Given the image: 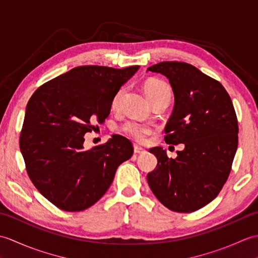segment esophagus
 Instances as JSON below:
<instances>
[{"mask_svg":"<svg viewBox=\"0 0 258 258\" xmlns=\"http://www.w3.org/2000/svg\"><path fill=\"white\" fill-rule=\"evenodd\" d=\"M145 152H146V150L143 149V147H141L139 145H134V153H135V154H144Z\"/></svg>","mask_w":258,"mask_h":258,"instance_id":"34e87169","label":"esophagus"}]
</instances>
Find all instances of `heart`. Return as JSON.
Masks as SVG:
<instances>
[{"label":"heart","instance_id":"heart-1","mask_svg":"<svg viewBox=\"0 0 258 258\" xmlns=\"http://www.w3.org/2000/svg\"><path fill=\"white\" fill-rule=\"evenodd\" d=\"M144 90L150 100H152L153 97H155L157 95L163 94V93H171L172 94L171 86H169L166 82H164L160 79L147 80L145 82ZM124 92H125V89L122 87V89H119L116 93H115L111 101L112 108L115 109L118 107L120 100H122V97L124 95ZM120 130H122V132L124 134L130 136V138H132L139 142H144L147 140V138H149L151 134H153V132H154V126H152L150 124L141 123V122H138V120H127V122H125L122 125Z\"/></svg>","mask_w":258,"mask_h":258}]
</instances>
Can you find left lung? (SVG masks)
I'll return each mask as SVG.
<instances>
[{
	"label": "left lung",
	"mask_w": 258,
	"mask_h": 258,
	"mask_svg": "<svg viewBox=\"0 0 258 258\" xmlns=\"http://www.w3.org/2000/svg\"><path fill=\"white\" fill-rule=\"evenodd\" d=\"M147 71L166 76L175 105L165 126L167 144H184L176 158L162 147L150 150L157 166L147 174L153 193L168 210L190 213L220 193L238 144L236 113L220 82L184 62H161Z\"/></svg>",
	"instance_id": "obj_1"
}]
</instances>
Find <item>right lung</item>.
<instances>
[{
  "mask_svg": "<svg viewBox=\"0 0 258 258\" xmlns=\"http://www.w3.org/2000/svg\"><path fill=\"white\" fill-rule=\"evenodd\" d=\"M139 65L74 68L46 82L27 102L20 150L37 190L68 212L91 207L106 193L115 172L133 155L130 140L112 135L84 151V135L103 123L111 101Z\"/></svg>",
  "mask_w": 258,
  "mask_h": 258,
  "instance_id": "add662e5",
  "label": "right lung"
}]
</instances>
